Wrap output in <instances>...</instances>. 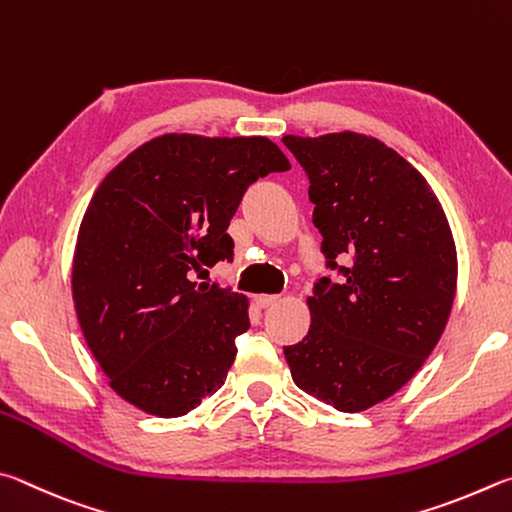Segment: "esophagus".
I'll return each mask as SVG.
<instances>
[{"mask_svg":"<svg viewBox=\"0 0 512 512\" xmlns=\"http://www.w3.org/2000/svg\"><path fill=\"white\" fill-rule=\"evenodd\" d=\"M276 301H279V297H276V294H258V297H256V303L261 308H270V306H274Z\"/></svg>","mask_w":512,"mask_h":512,"instance_id":"34e87169","label":"esophagus"}]
</instances>
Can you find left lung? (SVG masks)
<instances>
[{
    "label": "left lung",
    "mask_w": 512,
    "mask_h": 512,
    "mask_svg": "<svg viewBox=\"0 0 512 512\" xmlns=\"http://www.w3.org/2000/svg\"><path fill=\"white\" fill-rule=\"evenodd\" d=\"M283 143L308 173L326 265L342 274L315 283L308 335L283 353L299 389L355 414L405 387L441 339L459 270L452 229L427 179L380 139Z\"/></svg>",
    "instance_id": "left-lung-1"
}]
</instances>
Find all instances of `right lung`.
Returning a JSON list of instances; mask_svg holds the SVG:
<instances>
[{"label":"right lung","mask_w":512,"mask_h":512,"mask_svg":"<svg viewBox=\"0 0 512 512\" xmlns=\"http://www.w3.org/2000/svg\"><path fill=\"white\" fill-rule=\"evenodd\" d=\"M288 168L267 137L173 132L98 184L78 229L71 294L89 351L125 402L177 418L227 380L249 301L191 272L231 261L227 227L242 195Z\"/></svg>","instance_id":"right-lung-1"}]
</instances>
